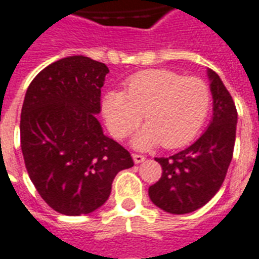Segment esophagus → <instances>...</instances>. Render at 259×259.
Returning a JSON list of instances; mask_svg holds the SVG:
<instances>
[{"label":"esophagus","mask_w":259,"mask_h":259,"mask_svg":"<svg viewBox=\"0 0 259 259\" xmlns=\"http://www.w3.org/2000/svg\"><path fill=\"white\" fill-rule=\"evenodd\" d=\"M145 156L144 155H138V153H133V160L136 164H140V163H143V161H145Z\"/></svg>","instance_id":"esophagus-1"}]
</instances>
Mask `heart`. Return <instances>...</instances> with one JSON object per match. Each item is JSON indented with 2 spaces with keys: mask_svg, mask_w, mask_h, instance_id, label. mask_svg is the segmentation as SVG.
<instances>
[{
  "mask_svg": "<svg viewBox=\"0 0 259 259\" xmlns=\"http://www.w3.org/2000/svg\"><path fill=\"white\" fill-rule=\"evenodd\" d=\"M210 103V88L204 80L153 69L130 77L125 92H107L102 107L115 137L129 136L144 114L147 126L134 137V145L148 148L160 143L163 148L172 149L195 137L208 116Z\"/></svg>",
  "mask_w": 259,
  "mask_h": 259,
  "instance_id": "1",
  "label": "heart"
}]
</instances>
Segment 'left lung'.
Listing matches in <instances>:
<instances>
[{"label":"left lung","instance_id":"obj_1","mask_svg":"<svg viewBox=\"0 0 259 259\" xmlns=\"http://www.w3.org/2000/svg\"><path fill=\"white\" fill-rule=\"evenodd\" d=\"M213 116L193 145L169 157H156L161 178L149 187L156 206L172 214L194 212L212 200L226 179L234 155L238 112L222 78L209 69Z\"/></svg>","mask_w":259,"mask_h":259}]
</instances>
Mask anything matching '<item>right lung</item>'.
Returning a JSON list of instances; mask_svg holds the SVG:
<instances>
[{
    "mask_svg": "<svg viewBox=\"0 0 259 259\" xmlns=\"http://www.w3.org/2000/svg\"><path fill=\"white\" fill-rule=\"evenodd\" d=\"M107 73L102 62L72 55L37 73L25 94L20 119L25 168L45 202L66 216L100 208L116 174L134 165L96 119Z\"/></svg>",
    "mask_w": 259,
    "mask_h": 259,
    "instance_id": "obj_1",
    "label": "right lung"
}]
</instances>
